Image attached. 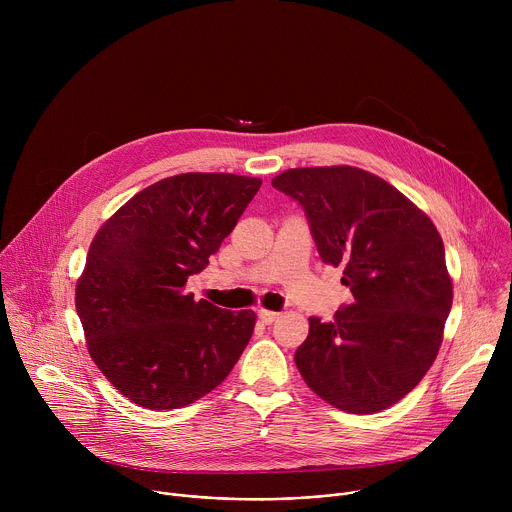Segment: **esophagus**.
Listing matches in <instances>:
<instances>
[{"label":"esophagus","mask_w":512,"mask_h":512,"mask_svg":"<svg viewBox=\"0 0 512 512\" xmlns=\"http://www.w3.org/2000/svg\"><path fill=\"white\" fill-rule=\"evenodd\" d=\"M257 316H259V320H261L263 324H271V322L277 320L279 314H277V312H271V310H259Z\"/></svg>","instance_id":"obj_1"}]
</instances>
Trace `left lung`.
<instances>
[{
	"mask_svg": "<svg viewBox=\"0 0 512 512\" xmlns=\"http://www.w3.org/2000/svg\"><path fill=\"white\" fill-rule=\"evenodd\" d=\"M271 186L304 208L322 261L342 267L352 291L332 322L310 318L298 371L342 411L395 405L429 371L452 310L440 233L397 188L360 168H296Z\"/></svg>",
	"mask_w": 512,
	"mask_h": 512,
	"instance_id": "8db88e82",
	"label": "left lung"
}]
</instances>
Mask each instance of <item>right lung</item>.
Masks as SVG:
<instances>
[{"label": "right lung", "mask_w": 512, "mask_h": 512, "mask_svg": "<svg viewBox=\"0 0 512 512\" xmlns=\"http://www.w3.org/2000/svg\"><path fill=\"white\" fill-rule=\"evenodd\" d=\"M261 188L237 174H180L127 200L95 235L77 314L107 381L145 409H178L221 385L255 328L184 289Z\"/></svg>", "instance_id": "obj_1"}]
</instances>
